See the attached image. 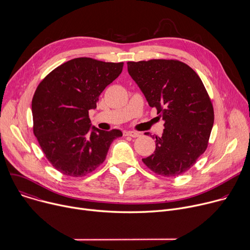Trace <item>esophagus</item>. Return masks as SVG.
Returning <instances> with one entry per match:
<instances>
[{"mask_svg": "<svg viewBox=\"0 0 250 250\" xmlns=\"http://www.w3.org/2000/svg\"><path fill=\"white\" fill-rule=\"evenodd\" d=\"M125 135H127V136H131V137H138L140 135V132H137V131H132V130H127L125 132Z\"/></svg>", "mask_w": 250, "mask_h": 250, "instance_id": "obj_1", "label": "esophagus"}]
</instances>
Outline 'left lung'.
Returning a JSON list of instances; mask_svg holds the SVG:
<instances>
[{
    "mask_svg": "<svg viewBox=\"0 0 250 250\" xmlns=\"http://www.w3.org/2000/svg\"><path fill=\"white\" fill-rule=\"evenodd\" d=\"M127 71L164 121L162 136H155L154 153L142 161L164 177L185 173L206 151L215 119L201 78L190 66L174 59L130 61Z\"/></svg>",
    "mask_w": 250,
    "mask_h": 250,
    "instance_id": "left-lung-1",
    "label": "left lung"
}]
</instances>
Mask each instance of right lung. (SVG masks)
I'll return each instance as SVG.
<instances>
[{"instance_id":"1","label":"right lung","mask_w":250,"mask_h":250,"mask_svg":"<svg viewBox=\"0 0 250 250\" xmlns=\"http://www.w3.org/2000/svg\"><path fill=\"white\" fill-rule=\"evenodd\" d=\"M124 62L89 57L69 60L40 83L32 98L33 133L52 166L71 177H82L105 159L112 142L123 136L91 126L89 111L99 96L122 73Z\"/></svg>"}]
</instances>
